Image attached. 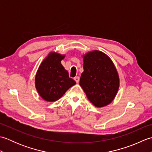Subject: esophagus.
I'll list each match as a JSON object with an SVG mask.
<instances>
[{"label": "esophagus", "mask_w": 152, "mask_h": 152, "mask_svg": "<svg viewBox=\"0 0 152 152\" xmlns=\"http://www.w3.org/2000/svg\"><path fill=\"white\" fill-rule=\"evenodd\" d=\"M74 80H75V82L76 83H78L79 82V80H80V78L78 76H76L75 78H74Z\"/></svg>", "instance_id": "1"}]
</instances>
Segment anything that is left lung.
Segmentation results:
<instances>
[{
	"mask_svg": "<svg viewBox=\"0 0 152 152\" xmlns=\"http://www.w3.org/2000/svg\"><path fill=\"white\" fill-rule=\"evenodd\" d=\"M83 72L80 85L89 101L95 107L108 105L117 95L119 88L118 70L107 55L93 50L82 55Z\"/></svg>",
	"mask_w": 152,
	"mask_h": 152,
	"instance_id": "8db88e82",
	"label": "left lung"
}]
</instances>
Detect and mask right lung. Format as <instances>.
<instances>
[{"instance_id": "1", "label": "right lung", "mask_w": 152, "mask_h": 152, "mask_svg": "<svg viewBox=\"0 0 152 152\" xmlns=\"http://www.w3.org/2000/svg\"><path fill=\"white\" fill-rule=\"evenodd\" d=\"M65 55L50 52L38 67L34 83L38 94L44 101H57L76 84L61 63Z\"/></svg>"}]
</instances>
